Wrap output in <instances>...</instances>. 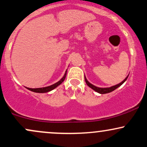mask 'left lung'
I'll return each instance as SVG.
<instances>
[{"label":"left lung","instance_id":"left-lung-1","mask_svg":"<svg viewBox=\"0 0 147 147\" xmlns=\"http://www.w3.org/2000/svg\"><path fill=\"white\" fill-rule=\"evenodd\" d=\"M128 77H129V75H128L127 77H126V78L124 79L122 82H120V83H119V84H116V85L113 86H111V87H109V88H99V87L95 86H94L93 84H90V82H89L87 80V79H86V76L84 77H85L86 83L87 85L88 86L90 87V88H92V90H94L95 91H96V92H98V93H99V94H106V93H109V92H112V91H113V90H115V89H117L118 87H119V86H122V84L126 82V79H127Z\"/></svg>","mask_w":147,"mask_h":147}]
</instances>
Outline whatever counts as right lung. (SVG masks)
Masks as SVG:
<instances>
[{"label":"right lung","instance_id":"right-lung-1","mask_svg":"<svg viewBox=\"0 0 147 147\" xmlns=\"http://www.w3.org/2000/svg\"><path fill=\"white\" fill-rule=\"evenodd\" d=\"M67 71H68V69L65 70V74H64L63 77H62L59 82H57V83L52 84L51 86H46V87H43V88H26L28 89V90L32 91V92H37V93H44V92H48L49 91H51L53 90V89H55V88L59 86L60 84H61L62 82L65 80V77H66V75H67Z\"/></svg>","mask_w":147,"mask_h":147}]
</instances>
